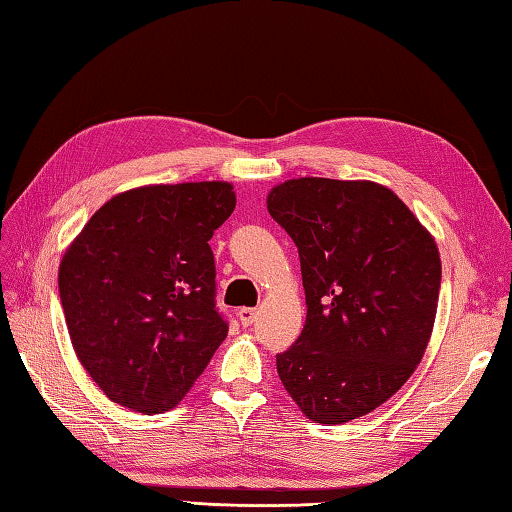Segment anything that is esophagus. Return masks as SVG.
I'll return each instance as SVG.
<instances>
[{"mask_svg":"<svg viewBox=\"0 0 512 512\" xmlns=\"http://www.w3.org/2000/svg\"><path fill=\"white\" fill-rule=\"evenodd\" d=\"M237 317H239V323H242L244 328H246V325H250V323L255 321L257 310H255V308H239V310H237Z\"/></svg>","mask_w":512,"mask_h":512,"instance_id":"1","label":"esophagus"}]
</instances>
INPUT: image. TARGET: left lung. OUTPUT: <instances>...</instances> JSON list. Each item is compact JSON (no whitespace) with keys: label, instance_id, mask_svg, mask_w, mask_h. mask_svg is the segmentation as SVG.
I'll list each match as a JSON object with an SVG mask.
<instances>
[{"label":"left lung","instance_id":"obj_1","mask_svg":"<svg viewBox=\"0 0 512 512\" xmlns=\"http://www.w3.org/2000/svg\"><path fill=\"white\" fill-rule=\"evenodd\" d=\"M266 204L299 250L308 306L277 374L310 420L361 418L407 383L427 350L442 279L436 239L369 180H286Z\"/></svg>","mask_w":512,"mask_h":512}]
</instances>
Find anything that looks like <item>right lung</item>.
I'll use <instances>...</instances> for the list:
<instances>
[{"label":"right lung","instance_id":"add662e5","mask_svg":"<svg viewBox=\"0 0 512 512\" xmlns=\"http://www.w3.org/2000/svg\"><path fill=\"white\" fill-rule=\"evenodd\" d=\"M233 209L228 182L149 184L107 200L65 250L72 347L118 405L173 409L226 339L209 239Z\"/></svg>","mask_w":512,"mask_h":512}]
</instances>
